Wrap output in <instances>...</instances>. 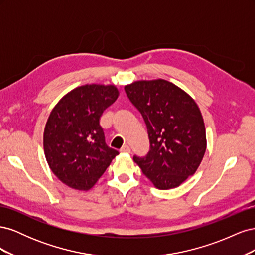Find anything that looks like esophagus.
<instances>
[{
    "mask_svg": "<svg viewBox=\"0 0 255 255\" xmlns=\"http://www.w3.org/2000/svg\"><path fill=\"white\" fill-rule=\"evenodd\" d=\"M120 151L123 152V153H129V152H130V148H129V146H128V144H125V145H123L122 148L120 149Z\"/></svg>",
    "mask_w": 255,
    "mask_h": 255,
    "instance_id": "obj_1",
    "label": "esophagus"
}]
</instances>
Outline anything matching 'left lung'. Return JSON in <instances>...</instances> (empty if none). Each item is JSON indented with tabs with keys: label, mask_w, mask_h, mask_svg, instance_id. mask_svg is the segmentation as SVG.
Returning a JSON list of instances; mask_svg holds the SVG:
<instances>
[{
	"label": "left lung",
	"mask_w": 255,
	"mask_h": 255,
	"mask_svg": "<svg viewBox=\"0 0 255 255\" xmlns=\"http://www.w3.org/2000/svg\"><path fill=\"white\" fill-rule=\"evenodd\" d=\"M148 129L150 150L133 159L158 189L180 185L198 169L206 149L205 127L198 105L165 80L139 81L125 87Z\"/></svg>",
	"instance_id": "left-lung-1"
}]
</instances>
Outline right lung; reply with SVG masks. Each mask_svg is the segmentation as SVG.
Returning <instances> with one entry per match:
<instances>
[{"label":"right lung","mask_w":255,"mask_h":255,"mask_svg":"<svg viewBox=\"0 0 255 255\" xmlns=\"http://www.w3.org/2000/svg\"><path fill=\"white\" fill-rule=\"evenodd\" d=\"M113 85H84L67 94L50 114L43 134L45 158L69 187L87 190L119 152L105 142L100 117L118 98Z\"/></svg>","instance_id":"add662e5"}]
</instances>
